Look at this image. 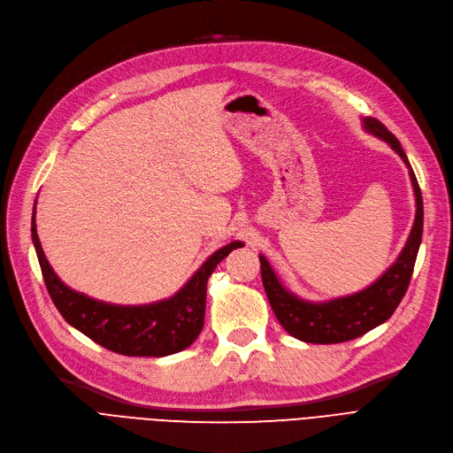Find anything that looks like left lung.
<instances>
[{"label": "left lung", "instance_id": "left-lung-1", "mask_svg": "<svg viewBox=\"0 0 453 453\" xmlns=\"http://www.w3.org/2000/svg\"><path fill=\"white\" fill-rule=\"evenodd\" d=\"M362 128L372 136L387 142L405 162L416 201L414 224L403 250L373 283L357 293L328 300H306L295 295L280 281L266 257L259 254L263 288L266 296H269L276 319L293 338L306 343L349 342L364 336L365 332L388 321L390 315L399 306L401 298L407 293L418 250H420L424 231V201L405 150L394 134L373 117H364Z\"/></svg>", "mask_w": 453, "mask_h": 453}]
</instances>
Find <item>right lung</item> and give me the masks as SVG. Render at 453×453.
<instances>
[{
	"label": "right lung",
	"instance_id": "add662e5",
	"mask_svg": "<svg viewBox=\"0 0 453 453\" xmlns=\"http://www.w3.org/2000/svg\"><path fill=\"white\" fill-rule=\"evenodd\" d=\"M37 199L31 216V239L39 257L46 289L63 319L89 340L127 357H167L190 347L205 321L207 280L229 252L244 246L233 241L211 254L190 280L172 296L157 303L125 306L71 289L48 263L37 235Z\"/></svg>",
	"mask_w": 453,
	"mask_h": 453
}]
</instances>
